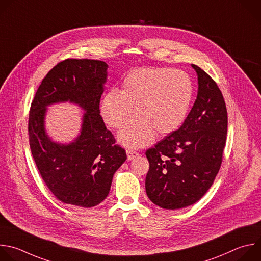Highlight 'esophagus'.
Masks as SVG:
<instances>
[{
	"mask_svg": "<svg viewBox=\"0 0 261 261\" xmlns=\"http://www.w3.org/2000/svg\"><path fill=\"white\" fill-rule=\"evenodd\" d=\"M126 154H127V160L128 161H132V160H134V159H136L139 156V152H137L135 150H132V149H127Z\"/></svg>",
	"mask_w": 261,
	"mask_h": 261,
	"instance_id": "1",
	"label": "esophagus"
}]
</instances>
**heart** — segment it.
Wrapping results in <instances>:
<instances>
[{
  "instance_id": "b5f03b06",
  "label": "heart",
  "mask_w": 261,
  "mask_h": 261,
  "mask_svg": "<svg viewBox=\"0 0 261 261\" xmlns=\"http://www.w3.org/2000/svg\"><path fill=\"white\" fill-rule=\"evenodd\" d=\"M193 97L190 77L169 68H140L129 72L122 88L110 89L102 96L100 115L109 127L119 132L118 140L130 148H140L159 136L173 134L185 121Z\"/></svg>"
}]
</instances>
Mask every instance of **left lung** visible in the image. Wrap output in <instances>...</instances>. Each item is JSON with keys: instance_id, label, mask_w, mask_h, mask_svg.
<instances>
[{"instance_id": "left-lung-1", "label": "left lung", "mask_w": 261, "mask_h": 261, "mask_svg": "<svg viewBox=\"0 0 261 261\" xmlns=\"http://www.w3.org/2000/svg\"><path fill=\"white\" fill-rule=\"evenodd\" d=\"M198 91L179 129L146 151V193L163 209L177 210L199 200L212 186L222 164L227 110L214 79L192 65Z\"/></svg>"}]
</instances>
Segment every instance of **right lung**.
Here are the masks:
<instances>
[{
  "label": "right lung",
  "instance_id": "1",
  "mask_svg": "<svg viewBox=\"0 0 261 261\" xmlns=\"http://www.w3.org/2000/svg\"><path fill=\"white\" fill-rule=\"evenodd\" d=\"M107 68L101 61L67 59L47 73L31 103L28 130L33 158L48 189L64 203L91 207L101 202L126 160L125 150L99 115ZM66 100L78 103L87 113L82 135L65 146L46 137L43 115L46 106Z\"/></svg>",
  "mask_w": 261,
  "mask_h": 261
}]
</instances>
